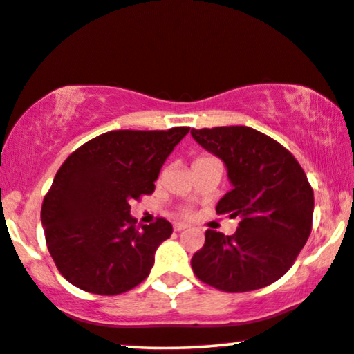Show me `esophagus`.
Masks as SVG:
<instances>
[{
    "label": "esophagus",
    "instance_id": "obj_1",
    "mask_svg": "<svg viewBox=\"0 0 354 354\" xmlns=\"http://www.w3.org/2000/svg\"><path fill=\"white\" fill-rule=\"evenodd\" d=\"M174 232H183V230H186V228H189V226H187L186 223H174Z\"/></svg>",
    "mask_w": 354,
    "mask_h": 354
}]
</instances>
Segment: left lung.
Instances as JSON below:
<instances>
[{
    "label": "left lung",
    "instance_id": "1",
    "mask_svg": "<svg viewBox=\"0 0 354 354\" xmlns=\"http://www.w3.org/2000/svg\"><path fill=\"white\" fill-rule=\"evenodd\" d=\"M202 147L220 157L233 187L216 214L239 218L236 233L207 230L191 259L194 275L226 293L273 283L293 266L313 230L314 192L288 149L248 126L192 129Z\"/></svg>",
    "mask_w": 354,
    "mask_h": 354
}]
</instances>
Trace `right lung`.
Returning <instances> with one entry per match:
<instances>
[{"mask_svg": "<svg viewBox=\"0 0 354 354\" xmlns=\"http://www.w3.org/2000/svg\"><path fill=\"white\" fill-rule=\"evenodd\" d=\"M187 133V126L110 131L64 160L41 204V225L55 266L71 285L115 296L147 279L173 226L158 216L139 228L129 204L152 194L160 168Z\"/></svg>", "mask_w": 354, "mask_h": 354, "instance_id": "obj_1", "label": "right lung"}]
</instances>
